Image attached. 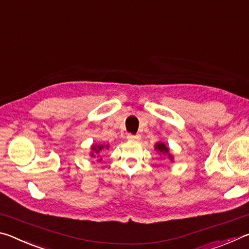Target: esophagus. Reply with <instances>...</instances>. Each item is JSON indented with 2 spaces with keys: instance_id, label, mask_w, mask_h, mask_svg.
I'll return each mask as SVG.
<instances>
[{
  "instance_id": "obj_1",
  "label": "esophagus",
  "mask_w": 249,
  "mask_h": 249,
  "mask_svg": "<svg viewBox=\"0 0 249 249\" xmlns=\"http://www.w3.org/2000/svg\"><path fill=\"white\" fill-rule=\"evenodd\" d=\"M127 140L129 141H140L141 140V135H132V134H128L127 135Z\"/></svg>"
}]
</instances>
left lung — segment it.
I'll return each mask as SVG.
<instances>
[{
  "label": "left lung",
  "mask_w": 249,
  "mask_h": 249,
  "mask_svg": "<svg viewBox=\"0 0 249 249\" xmlns=\"http://www.w3.org/2000/svg\"><path fill=\"white\" fill-rule=\"evenodd\" d=\"M155 149L157 150V151H159L160 154L166 155L167 157L169 158L170 160L174 159V157H172V155L169 153V148H168V147L165 144H163V142H157V144L155 145Z\"/></svg>",
  "instance_id": "left-lung-1"
}]
</instances>
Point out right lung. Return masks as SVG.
Masks as SVG:
<instances>
[{
  "label": "right lung",
  "mask_w": 249,
  "mask_h": 249,
  "mask_svg": "<svg viewBox=\"0 0 249 249\" xmlns=\"http://www.w3.org/2000/svg\"><path fill=\"white\" fill-rule=\"evenodd\" d=\"M104 148H108V145H92V147H91V150H92L91 157H95V155L100 154ZM99 160H102V159H99Z\"/></svg>",
  "instance_id": "obj_1"
}]
</instances>
